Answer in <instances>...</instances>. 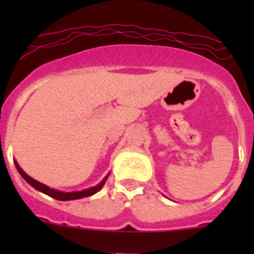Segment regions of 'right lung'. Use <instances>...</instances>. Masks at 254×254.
Instances as JSON below:
<instances>
[{
    "label": "right lung",
    "mask_w": 254,
    "mask_h": 254,
    "mask_svg": "<svg viewBox=\"0 0 254 254\" xmlns=\"http://www.w3.org/2000/svg\"><path fill=\"white\" fill-rule=\"evenodd\" d=\"M14 165H16V168H17L18 172H19V175L22 176L23 178H24L25 181H27L28 183L30 184V186L34 187L37 190H39V191H42V193L47 194V195L51 196V198H54V199H56V200H64V201H65V200H75V199H81V198H86V196L93 195V194H96L97 191L101 190V189L103 188L104 183H106V181L108 179V176H109V173H108V175L104 177L103 181H102L99 184H97L96 187H92V188L84 189V190L70 191V193H65V191H60V190H56V189L49 188V187L45 186V184H43V183H40V182L33 179L32 177L28 176L27 173H25L24 171H23L22 168L19 167V165L17 163V161H14Z\"/></svg>",
    "instance_id": "obj_1"
}]
</instances>
